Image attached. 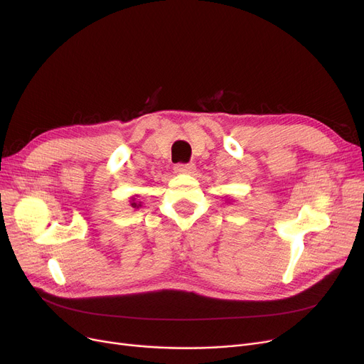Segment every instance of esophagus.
Here are the masks:
<instances>
[{
    "mask_svg": "<svg viewBox=\"0 0 364 364\" xmlns=\"http://www.w3.org/2000/svg\"><path fill=\"white\" fill-rule=\"evenodd\" d=\"M174 171L177 172V174H192V172L195 171V164H177L174 166Z\"/></svg>",
    "mask_w": 364,
    "mask_h": 364,
    "instance_id": "obj_1",
    "label": "esophagus"
}]
</instances>
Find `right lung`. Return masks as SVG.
<instances>
[{
  "instance_id": "right-lung-1",
  "label": "right lung",
  "mask_w": 364,
  "mask_h": 364,
  "mask_svg": "<svg viewBox=\"0 0 364 364\" xmlns=\"http://www.w3.org/2000/svg\"><path fill=\"white\" fill-rule=\"evenodd\" d=\"M129 205H131L132 208H140V206H141V202H137V200H136V198H131Z\"/></svg>"
}]
</instances>
